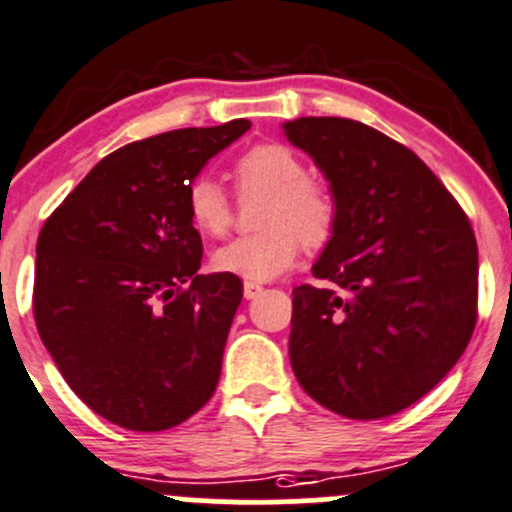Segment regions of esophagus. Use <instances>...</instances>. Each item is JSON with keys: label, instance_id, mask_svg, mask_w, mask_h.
Instances as JSON below:
<instances>
[{"label": "esophagus", "instance_id": "obj_1", "mask_svg": "<svg viewBox=\"0 0 512 512\" xmlns=\"http://www.w3.org/2000/svg\"><path fill=\"white\" fill-rule=\"evenodd\" d=\"M242 294H245V299L260 297L262 285H257V282H245V285H242Z\"/></svg>", "mask_w": 512, "mask_h": 512}]
</instances>
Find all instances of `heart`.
Listing matches in <instances>:
<instances>
[{
    "label": "heart",
    "mask_w": 512,
    "mask_h": 512,
    "mask_svg": "<svg viewBox=\"0 0 512 512\" xmlns=\"http://www.w3.org/2000/svg\"><path fill=\"white\" fill-rule=\"evenodd\" d=\"M240 195L262 193L257 208L260 230L237 237L215 250L218 272L250 282H265L282 275L302 252L327 245L337 227V203L317 180L307 178L304 160L282 143H257L232 165ZM190 223L208 237L225 235L232 223V200L223 185L200 175L185 190Z\"/></svg>",
    "instance_id": "obj_1"
}]
</instances>
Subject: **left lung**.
Masks as SVG:
<instances>
[{
  "label": "left lung",
  "instance_id": "8db88e82",
  "mask_svg": "<svg viewBox=\"0 0 512 512\" xmlns=\"http://www.w3.org/2000/svg\"><path fill=\"white\" fill-rule=\"evenodd\" d=\"M337 203L312 275L292 289L289 361L324 409L369 421L409 409L453 369L478 314L471 223L426 163L349 118L287 121Z\"/></svg>",
  "mask_w": 512,
  "mask_h": 512
}]
</instances>
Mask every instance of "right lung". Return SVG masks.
Wrapping results in <instances>:
<instances>
[{
    "instance_id": "right-lung-1",
    "label": "right lung",
    "mask_w": 512,
    "mask_h": 512,
    "mask_svg": "<svg viewBox=\"0 0 512 512\" xmlns=\"http://www.w3.org/2000/svg\"><path fill=\"white\" fill-rule=\"evenodd\" d=\"M252 123L180 128L118 148L49 215L34 319L74 394L128 431H165L215 394L237 275H200L185 190Z\"/></svg>"
}]
</instances>
